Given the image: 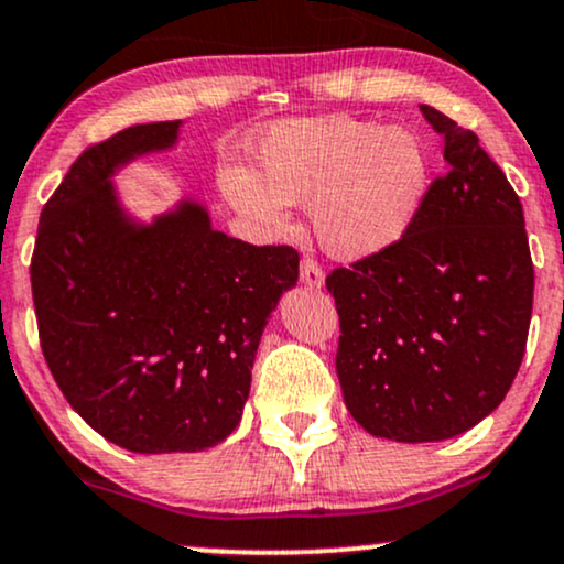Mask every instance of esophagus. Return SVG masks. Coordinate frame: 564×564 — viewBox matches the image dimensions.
Wrapping results in <instances>:
<instances>
[{
  "label": "esophagus",
  "mask_w": 564,
  "mask_h": 564,
  "mask_svg": "<svg viewBox=\"0 0 564 564\" xmlns=\"http://www.w3.org/2000/svg\"><path fill=\"white\" fill-rule=\"evenodd\" d=\"M301 282L306 284V288H322L324 284V271L319 263L314 261V258H303L301 261Z\"/></svg>",
  "instance_id": "34e87169"
}]
</instances>
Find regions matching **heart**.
I'll return each instance as SVG.
<instances>
[{
	"instance_id": "b5f03b06",
	"label": "heart",
	"mask_w": 564,
	"mask_h": 564,
	"mask_svg": "<svg viewBox=\"0 0 564 564\" xmlns=\"http://www.w3.org/2000/svg\"><path fill=\"white\" fill-rule=\"evenodd\" d=\"M430 184V152L414 131L348 116L284 121L256 148V174L229 169V203L267 235L290 224V203H308L329 256L356 261L406 235Z\"/></svg>"
}]
</instances>
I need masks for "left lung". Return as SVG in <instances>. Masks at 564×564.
Listing matches in <instances>:
<instances>
[{
  "instance_id": "1",
  "label": "left lung",
  "mask_w": 564,
  "mask_h": 564,
  "mask_svg": "<svg viewBox=\"0 0 564 564\" xmlns=\"http://www.w3.org/2000/svg\"><path fill=\"white\" fill-rule=\"evenodd\" d=\"M420 110L443 137L446 174L399 242L327 274L348 412L401 443L454 438L491 414L518 375L533 311L518 192L475 131Z\"/></svg>"
}]
</instances>
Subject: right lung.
Instances as JSON below:
<instances>
[{"label": "right lung", "instance_id": "add662e5", "mask_svg": "<svg viewBox=\"0 0 564 564\" xmlns=\"http://www.w3.org/2000/svg\"><path fill=\"white\" fill-rule=\"evenodd\" d=\"M178 121L91 144L39 218L31 290L46 367L78 416L134 454L203 452L240 425L258 343L297 250L250 245L184 200L134 224L110 176L174 148Z\"/></svg>", "mask_w": 564, "mask_h": 564}]
</instances>
